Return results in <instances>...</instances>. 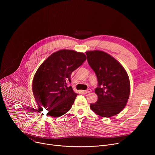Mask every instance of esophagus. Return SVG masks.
<instances>
[{"mask_svg":"<svg viewBox=\"0 0 155 155\" xmlns=\"http://www.w3.org/2000/svg\"><path fill=\"white\" fill-rule=\"evenodd\" d=\"M92 92V90L91 89H87V90H85V91H83V92L84 94H88Z\"/></svg>","mask_w":155,"mask_h":155,"instance_id":"34e87169","label":"esophagus"}]
</instances>
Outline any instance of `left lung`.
I'll list each match as a JSON object with an SVG mask.
<instances>
[{
  "mask_svg": "<svg viewBox=\"0 0 155 155\" xmlns=\"http://www.w3.org/2000/svg\"><path fill=\"white\" fill-rule=\"evenodd\" d=\"M87 61L98 81L95 92L98 100L90 107L103 117L115 116L126 107L130 94V82L124 68L109 54L102 51H87Z\"/></svg>",
  "mask_w": 155,
  "mask_h": 155,
  "instance_id": "8db88e82",
  "label": "left lung"
}]
</instances>
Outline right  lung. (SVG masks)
Returning a JSON list of instances; mask_svg holds the SVG:
<instances>
[{"label": "right lung", "mask_w": 155, "mask_h": 155, "mask_svg": "<svg viewBox=\"0 0 155 155\" xmlns=\"http://www.w3.org/2000/svg\"><path fill=\"white\" fill-rule=\"evenodd\" d=\"M86 59L83 53L61 50L40 65L32 80V93L39 109L48 111L47 116L59 117L71 108L77 94L67 82H71V73Z\"/></svg>", "instance_id": "1"}]
</instances>
